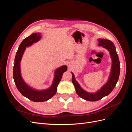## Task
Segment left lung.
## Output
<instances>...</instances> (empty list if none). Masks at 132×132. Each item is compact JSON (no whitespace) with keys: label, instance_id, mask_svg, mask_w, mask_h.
Returning <instances> with one entry per match:
<instances>
[{"label":"left lung","instance_id":"1","mask_svg":"<svg viewBox=\"0 0 132 132\" xmlns=\"http://www.w3.org/2000/svg\"><path fill=\"white\" fill-rule=\"evenodd\" d=\"M98 45L101 46L109 50L112 59V67L109 80L101 89L95 93H90L84 90L78 82L75 79L74 75L72 74V82L75 86L77 94L81 98L89 101H96L100 100L103 97L110 94L113 90L118 80L120 73V66L118 54H117L116 47L112 42L105 39L100 38L98 39Z\"/></svg>","mask_w":132,"mask_h":132}]
</instances>
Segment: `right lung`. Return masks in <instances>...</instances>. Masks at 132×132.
Returning a JSON list of instances; mask_svg holds the SVG:
<instances>
[{"label": "right lung", "mask_w": 132, "mask_h": 132, "mask_svg": "<svg viewBox=\"0 0 132 132\" xmlns=\"http://www.w3.org/2000/svg\"><path fill=\"white\" fill-rule=\"evenodd\" d=\"M40 33H34L25 38L20 45L14 61L13 78L17 89L23 96L34 102H40L48 100L56 94L57 86L61 80L63 74L67 70V67L63 65L55 71L53 84L49 89L44 90H36L28 86L23 81L21 75L20 62L26 47L37 42L41 39Z\"/></svg>", "instance_id": "right-lung-1"}]
</instances>
